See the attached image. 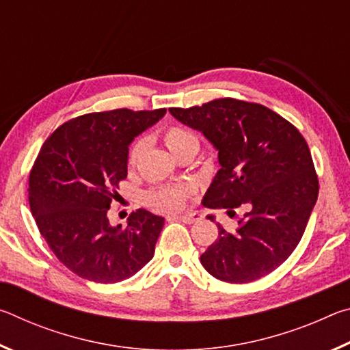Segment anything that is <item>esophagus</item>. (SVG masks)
Masks as SVG:
<instances>
[{
	"label": "esophagus",
	"instance_id": "esophagus-1",
	"mask_svg": "<svg viewBox=\"0 0 350 350\" xmlns=\"http://www.w3.org/2000/svg\"><path fill=\"white\" fill-rule=\"evenodd\" d=\"M177 219H179V221H182V222H185V224H194V222L199 221L200 215H199V213H187V215L177 216Z\"/></svg>",
	"mask_w": 350,
	"mask_h": 350
}]
</instances>
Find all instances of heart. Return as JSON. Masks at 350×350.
Instances as JSON below:
<instances>
[{
    "mask_svg": "<svg viewBox=\"0 0 350 350\" xmlns=\"http://www.w3.org/2000/svg\"><path fill=\"white\" fill-rule=\"evenodd\" d=\"M163 140L165 145L168 146V150L176 154L179 152L183 148H188L191 145H198L199 142L198 137L191 131H188L187 128L182 126H170L163 131ZM142 151V144L140 142H135L133 146L129 148L128 152V162L134 163L135 159L139 157ZM188 189L185 187H176V188H159L154 189L146 196L148 204H150L152 208L159 211H176L179 210L183 200L187 198Z\"/></svg>",
    "mask_w": 350,
    "mask_h": 350,
    "instance_id": "1",
    "label": "heart"
}]
</instances>
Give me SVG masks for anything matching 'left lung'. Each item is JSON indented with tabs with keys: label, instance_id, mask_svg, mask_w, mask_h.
Returning <instances> with one entry per match:
<instances>
[{
	"label": "left lung",
	"instance_id": "obj_1",
	"mask_svg": "<svg viewBox=\"0 0 350 350\" xmlns=\"http://www.w3.org/2000/svg\"><path fill=\"white\" fill-rule=\"evenodd\" d=\"M217 151L221 170L206 189V208L244 213L236 232L219 236L200 254L216 280L252 282L280 267L303 238L318 199L310 150L286 118L258 103L217 98L193 108H170ZM215 219V216H206Z\"/></svg>",
	"mask_w": 350,
	"mask_h": 350
}]
</instances>
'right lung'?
Returning a JSON list of instances; mask_svg holds the SVG:
<instances>
[{"instance_id": "add662e5", "label": "right lung", "mask_w": 350, "mask_h": 350, "mask_svg": "<svg viewBox=\"0 0 350 350\" xmlns=\"http://www.w3.org/2000/svg\"><path fill=\"white\" fill-rule=\"evenodd\" d=\"M167 109H114L72 118L41 146L29 176V205L47 245L83 280L112 284L134 276L154 256L165 219L140 208L128 227L108 210L128 176V148Z\"/></svg>"}]
</instances>
